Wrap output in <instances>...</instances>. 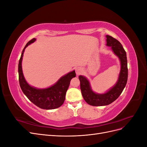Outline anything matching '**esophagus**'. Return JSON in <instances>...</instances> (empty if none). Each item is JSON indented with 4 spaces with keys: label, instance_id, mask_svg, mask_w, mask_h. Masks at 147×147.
<instances>
[{
    "label": "esophagus",
    "instance_id": "obj_1",
    "mask_svg": "<svg viewBox=\"0 0 147 147\" xmlns=\"http://www.w3.org/2000/svg\"><path fill=\"white\" fill-rule=\"evenodd\" d=\"M82 69L81 68L77 67L75 69V73H76V75H77V76L79 75H80L82 74Z\"/></svg>",
    "mask_w": 147,
    "mask_h": 147
}]
</instances>
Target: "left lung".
Instances as JSON below:
<instances>
[{
  "mask_svg": "<svg viewBox=\"0 0 147 147\" xmlns=\"http://www.w3.org/2000/svg\"><path fill=\"white\" fill-rule=\"evenodd\" d=\"M106 45L111 47L114 54L118 57L121 69L117 83L107 91L102 94H99L92 91L90 82L86 77L83 75L78 77L83 99L87 104L92 106H104L112 103L121 94L127 81L128 70L126 53L121 44L117 39L107 35H106Z\"/></svg>",
  "mask_w": 147,
  "mask_h": 147,
  "instance_id": "left-lung-1",
  "label": "left lung"
}]
</instances>
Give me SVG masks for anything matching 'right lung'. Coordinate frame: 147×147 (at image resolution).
<instances>
[{
	"label": "right lung",
	"instance_id": "obj_1",
	"mask_svg": "<svg viewBox=\"0 0 147 147\" xmlns=\"http://www.w3.org/2000/svg\"><path fill=\"white\" fill-rule=\"evenodd\" d=\"M35 40L36 38H34L28 42L22 51L18 64L20 85L22 91L29 100L39 108L45 110L55 109L63 104L70 80L76 77V74L75 70L70 72L61 77L53 85L47 88L40 89L30 86L24 77L22 70V60L26 48Z\"/></svg>",
	"mask_w": 147,
	"mask_h": 147
}]
</instances>
